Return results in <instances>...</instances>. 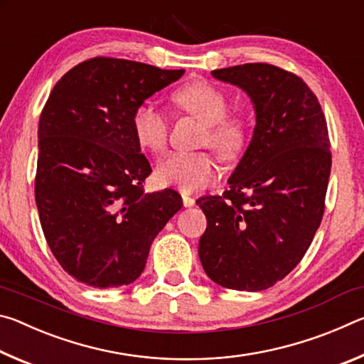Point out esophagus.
I'll use <instances>...</instances> for the list:
<instances>
[{
	"label": "esophagus",
	"mask_w": 364,
	"mask_h": 364,
	"mask_svg": "<svg viewBox=\"0 0 364 364\" xmlns=\"http://www.w3.org/2000/svg\"><path fill=\"white\" fill-rule=\"evenodd\" d=\"M181 197H183V204L184 207H193L196 205V200L191 197L188 193H181Z\"/></svg>",
	"instance_id": "obj_1"
}]
</instances>
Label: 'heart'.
<instances>
[{"instance_id":"1","label":"heart","mask_w":364,"mask_h":364,"mask_svg":"<svg viewBox=\"0 0 364 364\" xmlns=\"http://www.w3.org/2000/svg\"><path fill=\"white\" fill-rule=\"evenodd\" d=\"M175 102L205 125L204 141L223 159H234L247 143V122L228 117V97L217 86L196 80L178 91ZM133 132L147 151L160 152L167 144L168 122L152 102H141L133 112ZM157 178L165 184L196 191L217 180L218 167L208 152H170L159 160Z\"/></svg>"}]
</instances>
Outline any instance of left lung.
Wrapping results in <instances>:
<instances>
[{
	"instance_id": "1",
	"label": "left lung",
	"mask_w": 364,
	"mask_h": 364,
	"mask_svg": "<svg viewBox=\"0 0 364 364\" xmlns=\"http://www.w3.org/2000/svg\"><path fill=\"white\" fill-rule=\"evenodd\" d=\"M242 90L255 127L223 196H202L207 217L199 258L208 278L257 292L297 267L315 237L331 175L321 106L304 80L269 64L212 70Z\"/></svg>"
}]
</instances>
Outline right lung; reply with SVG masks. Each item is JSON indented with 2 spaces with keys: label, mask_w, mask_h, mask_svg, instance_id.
<instances>
[{
  "label": "right lung",
  "mask_w": 364,
  "mask_h": 364,
  "mask_svg": "<svg viewBox=\"0 0 364 364\" xmlns=\"http://www.w3.org/2000/svg\"><path fill=\"white\" fill-rule=\"evenodd\" d=\"M183 73L95 58L54 85L38 123L35 200L49 249L77 281L132 284L183 207L175 189L144 193L152 170L133 132L134 109Z\"/></svg>",
  "instance_id": "add662e5"
}]
</instances>
